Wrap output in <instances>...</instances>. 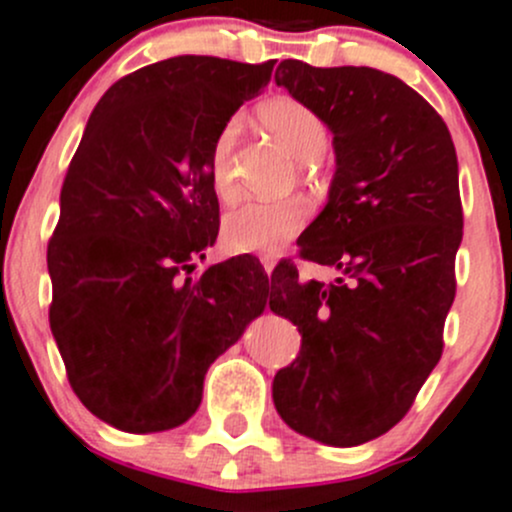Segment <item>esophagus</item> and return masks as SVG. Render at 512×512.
<instances>
[{
    "mask_svg": "<svg viewBox=\"0 0 512 512\" xmlns=\"http://www.w3.org/2000/svg\"><path fill=\"white\" fill-rule=\"evenodd\" d=\"M260 262H262V270H265L267 275H272V270H275V257L265 255V257H260Z\"/></svg>",
    "mask_w": 512,
    "mask_h": 512,
    "instance_id": "esophagus-1",
    "label": "esophagus"
}]
</instances>
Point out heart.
Masks as SVG:
<instances>
[{"mask_svg": "<svg viewBox=\"0 0 512 512\" xmlns=\"http://www.w3.org/2000/svg\"><path fill=\"white\" fill-rule=\"evenodd\" d=\"M257 118L275 141L299 160V170L309 173L314 160L329 146V131L319 113L294 96H272L257 108ZM240 123L237 118L223 123L210 148V185L218 200L232 203L237 195L232 180V148ZM307 223V205L297 198L277 203H245L223 218V242L232 252H272L280 250Z\"/></svg>", "mask_w": 512, "mask_h": 512, "instance_id": "heart-1", "label": "heart"}]
</instances>
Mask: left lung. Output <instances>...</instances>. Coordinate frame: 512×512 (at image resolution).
Listing matches in <instances>:
<instances>
[{
	"instance_id": "obj_1",
	"label": "left lung",
	"mask_w": 512,
	"mask_h": 512,
	"mask_svg": "<svg viewBox=\"0 0 512 512\" xmlns=\"http://www.w3.org/2000/svg\"><path fill=\"white\" fill-rule=\"evenodd\" d=\"M275 81L334 136L327 205L299 255L339 277L302 282L292 265L272 275V312L302 334L272 399L302 436L359 446L406 416L441 359L463 237L456 148L431 103L384 71L287 59Z\"/></svg>"
}]
</instances>
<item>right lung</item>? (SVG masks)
Wrapping results in <instances>:
<instances>
[{
	"label": "right lung",
	"instance_id": "add662e5",
	"mask_svg": "<svg viewBox=\"0 0 512 512\" xmlns=\"http://www.w3.org/2000/svg\"><path fill=\"white\" fill-rule=\"evenodd\" d=\"M272 69L173 56L116 81L86 123L46 252L49 324L74 394L113 428L188 421L210 364L265 312L270 277L250 260L180 272L218 237L215 136Z\"/></svg>",
	"mask_w": 512,
	"mask_h": 512
}]
</instances>
